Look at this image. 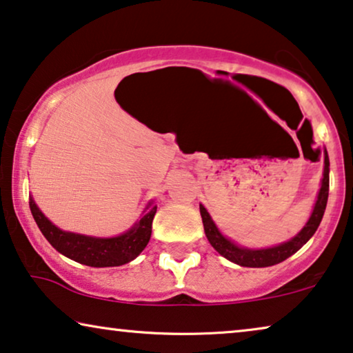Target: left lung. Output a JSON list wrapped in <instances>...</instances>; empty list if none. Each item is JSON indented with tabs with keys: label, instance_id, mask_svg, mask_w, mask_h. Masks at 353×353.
Here are the masks:
<instances>
[{
	"label": "left lung",
	"instance_id": "1",
	"mask_svg": "<svg viewBox=\"0 0 353 353\" xmlns=\"http://www.w3.org/2000/svg\"><path fill=\"white\" fill-rule=\"evenodd\" d=\"M327 192H330V158H327V152L325 148L323 179H321V188L319 192V196H316L314 211H312L310 219L307 221L304 228H302L294 238H291L290 241L281 243V245L274 248H267V250H250V248L238 246L222 235L219 228H217L214 222H212L206 208L200 205L203 227H205V233L208 240L211 243V246L214 248L221 256H224L225 259L235 262V264L241 267H270L288 259V257L294 254L296 251H299L301 248L310 240L312 235L316 232V228H319L321 219H323L327 203Z\"/></svg>",
	"mask_w": 353,
	"mask_h": 353
}]
</instances>
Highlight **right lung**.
I'll use <instances>...</instances> for the list:
<instances>
[{
	"label": "right lung",
	"mask_w": 353,
	"mask_h": 353,
	"mask_svg": "<svg viewBox=\"0 0 353 353\" xmlns=\"http://www.w3.org/2000/svg\"><path fill=\"white\" fill-rule=\"evenodd\" d=\"M30 211H32L39 230L61 254L89 267H117L136 259L147 246L152 235V222L155 217L157 206H152V203H148L147 211H143L145 214L134 224V227L123 235L113 238H96L63 232L39 211L33 198H30Z\"/></svg>",
	"instance_id": "1"
}]
</instances>
